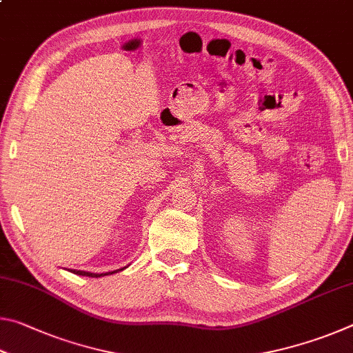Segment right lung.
I'll use <instances>...</instances> for the list:
<instances>
[{
  "instance_id": "obj_1",
  "label": "right lung",
  "mask_w": 353,
  "mask_h": 353,
  "mask_svg": "<svg viewBox=\"0 0 353 353\" xmlns=\"http://www.w3.org/2000/svg\"><path fill=\"white\" fill-rule=\"evenodd\" d=\"M121 271V270H118ZM73 274H77V276H87V277H101V276H109V274H113L115 271L112 272H105V274H93V272H85V271H77V270H71Z\"/></svg>"
}]
</instances>
